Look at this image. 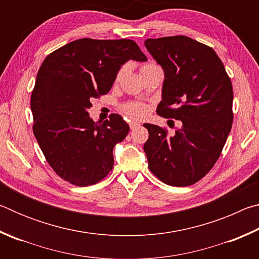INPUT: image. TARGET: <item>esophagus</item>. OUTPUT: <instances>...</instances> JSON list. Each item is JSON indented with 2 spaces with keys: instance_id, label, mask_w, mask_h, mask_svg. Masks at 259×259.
<instances>
[{
  "instance_id": "1",
  "label": "esophagus",
  "mask_w": 259,
  "mask_h": 259,
  "mask_svg": "<svg viewBox=\"0 0 259 259\" xmlns=\"http://www.w3.org/2000/svg\"><path fill=\"white\" fill-rule=\"evenodd\" d=\"M129 125H130V129H135L136 126L139 125V123H138V122H136V121H131L130 123H129Z\"/></svg>"
}]
</instances>
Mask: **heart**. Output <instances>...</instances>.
<instances>
[{"label":"heart","instance_id":"b5f03b06","mask_svg":"<svg viewBox=\"0 0 259 259\" xmlns=\"http://www.w3.org/2000/svg\"><path fill=\"white\" fill-rule=\"evenodd\" d=\"M152 66H155V64L148 63L146 65H144V66L142 67V69L152 67ZM123 72H124V68H122L121 71L117 73V76H116L117 80H119V78L122 76V74H123ZM123 111L126 114H128L129 116H131V117H135V119H140V117H143L144 115H145L146 108H145V106H144V105L139 104V103H131V104L125 105V106L123 107Z\"/></svg>","mask_w":259,"mask_h":259}]
</instances>
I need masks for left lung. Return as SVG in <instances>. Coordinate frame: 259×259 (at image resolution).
<instances>
[{
	"mask_svg": "<svg viewBox=\"0 0 259 259\" xmlns=\"http://www.w3.org/2000/svg\"><path fill=\"white\" fill-rule=\"evenodd\" d=\"M146 49L164 72L159 115L182 122L174 136L145 123L148 168L171 186H188L216 163L233 122V88L211 48L191 37L147 38Z\"/></svg>",
	"mask_w": 259,
	"mask_h": 259,
	"instance_id": "1",
	"label": "left lung"
}]
</instances>
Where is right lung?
<instances>
[{"instance_id": "obj_1", "label": "right lung", "mask_w": 259, "mask_h": 259, "mask_svg": "<svg viewBox=\"0 0 259 259\" xmlns=\"http://www.w3.org/2000/svg\"><path fill=\"white\" fill-rule=\"evenodd\" d=\"M128 60H147L133 40L80 38L51 52L38 69L30 97L34 136L54 171L73 185L106 177L114 146L129 133L119 114L98 123L88 113Z\"/></svg>"}]
</instances>
